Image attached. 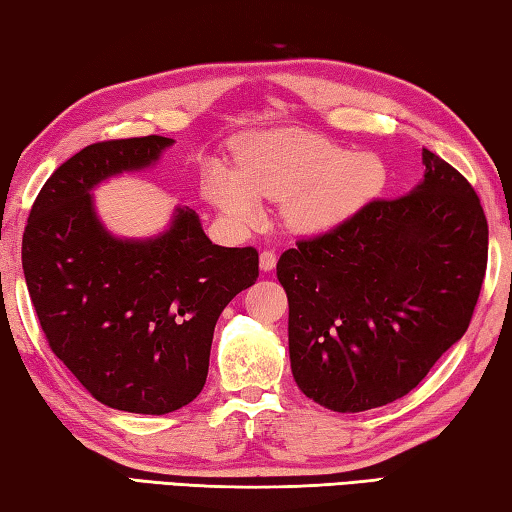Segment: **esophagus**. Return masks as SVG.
I'll use <instances>...</instances> for the list:
<instances>
[{"mask_svg": "<svg viewBox=\"0 0 512 512\" xmlns=\"http://www.w3.org/2000/svg\"><path fill=\"white\" fill-rule=\"evenodd\" d=\"M258 265H261L263 272H272L276 267V254L272 249H265L261 251V256H258Z\"/></svg>", "mask_w": 512, "mask_h": 512, "instance_id": "esophagus-1", "label": "esophagus"}]
</instances>
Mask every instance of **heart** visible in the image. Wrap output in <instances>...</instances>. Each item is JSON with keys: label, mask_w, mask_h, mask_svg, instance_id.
Returning <instances> with one entry per match:
<instances>
[{"label": "heart", "mask_w": 512, "mask_h": 512, "mask_svg": "<svg viewBox=\"0 0 512 512\" xmlns=\"http://www.w3.org/2000/svg\"><path fill=\"white\" fill-rule=\"evenodd\" d=\"M387 184V166L373 152H351L317 134L267 130L238 146L236 170L209 161L204 200L236 229L263 220V202H281L292 231L315 236L337 229Z\"/></svg>", "instance_id": "b5f03b06"}]
</instances>
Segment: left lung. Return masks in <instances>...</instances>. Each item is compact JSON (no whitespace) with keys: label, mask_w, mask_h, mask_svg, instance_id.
Returning a JSON list of instances; mask_svg holds the SVG:
<instances>
[{"label":"left lung","mask_w":512,"mask_h":512,"mask_svg":"<svg viewBox=\"0 0 512 512\" xmlns=\"http://www.w3.org/2000/svg\"><path fill=\"white\" fill-rule=\"evenodd\" d=\"M407 195L283 251L294 382L339 414L407 396L470 326L488 263L474 188L432 150Z\"/></svg>","instance_id":"obj_1"}]
</instances>
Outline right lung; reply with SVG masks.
<instances>
[{
	"label": "right lung",
	"instance_id": "add662e5",
	"mask_svg": "<svg viewBox=\"0 0 512 512\" xmlns=\"http://www.w3.org/2000/svg\"><path fill=\"white\" fill-rule=\"evenodd\" d=\"M175 139L92 143L35 197L22 270L51 351L105 407L161 416L206 382L215 321L258 279L254 247L213 245L200 215L175 206L164 231L121 238L94 188L155 166Z\"/></svg>",
	"mask_w": 512,
	"mask_h": 512
}]
</instances>
